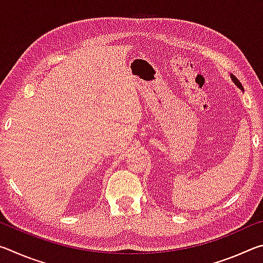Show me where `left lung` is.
<instances>
[{
    "label": "left lung",
    "instance_id": "left-lung-1",
    "mask_svg": "<svg viewBox=\"0 0 263 263\" xmlns=\"http://www.w3.org/2000/svg\"><path fill=\"white\" fill-rule=\"evenodd\" d=\"M231 78H232V80H233V81H234V83L235 84H237V86L240 88V89H241V90H243V87H242V84L241 83H240V81H239V80L237 79V78H235L234 77V75H232V77H231Z\"/></svg>",
    "mask_w": 263,
    "mask_h": 263
}]
</instances>
